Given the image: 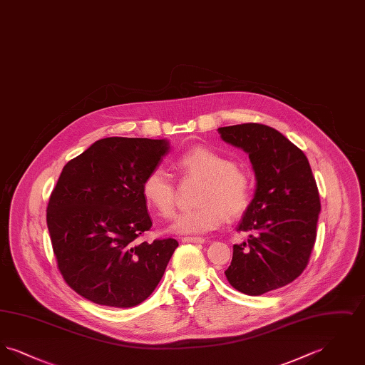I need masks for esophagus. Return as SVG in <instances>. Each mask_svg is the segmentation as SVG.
I'll list each match as a JSON object with an SVG mask.
<instances>
[{"instance_id": "obj_1", "label": "esophagus", "mask_w": 365, "mask_h": 365, "mask_svg": "<svg viewBox=\"0 0 365 365\" xmlns=\"http://www.w3.org/2000/svg\"><path fill=\"white\" fill-rule=\"evenodd\" d=\"M183 242H191V243H204L205 242V238L202 237H185L182 238Z\"/></svg>"}]
</instances>
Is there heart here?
<instances>
[{
  "label": "heart",
  "instance_id": "heart-1",
  "mask_svg": "<svg viewBox=\"0 0 365 365\" xmlns=\"http://www.w3.org/2000/svg\"><path fill=\"white\" fill-rule=\"evenodd\" d=\"M176 168L183 180L200 179L197 208L175 217L170 231L179 235L207 234L223 226L227 216H241L253 200L255 182L247 168L225 153L207 146H195L178 156ZM142 197L149 208L170 217L176 204V185L164 168L150 170L142 182Z\"/></svg>",
  "mask_w": 365,
  "mask_h": 365
}]
</instances>
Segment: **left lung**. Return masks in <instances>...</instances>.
I'll return each instance as SVG.
<instances>
[{
	"label": "left lung",
	"mask_w": 365,
	"mask_h": 365,
	"mask_svg": "<svg viewBox=\"0 0 365 365\" xmlns=\"http://www.w3.org/2000/svg\"><path fill=\"white\" fill-rule=\"evenodd\" d=\"M219 133L249 155L257 179L237 228L249 237L232 246L225 275L243 294H264L292 283L309 262L320 212L317 185L304 152L275 128L243 123Z\"/></svg>",
	"instance_id": "obj_1"
}]
</instances>
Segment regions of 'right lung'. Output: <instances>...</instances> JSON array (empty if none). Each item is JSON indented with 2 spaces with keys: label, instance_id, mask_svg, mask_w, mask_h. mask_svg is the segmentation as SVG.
Listing matches in <instances>:
<instances>
[{
  "label": "right lung",
  "instance_id": "1",
  "mask_svg": "<svg viewBox=\"0 0 365 365\" xmlns=\"http://www.w3.org/2000/svg\"><path fill=\"white\" fill-rule=\"evenodd\" d=\"M168 150L164 139L109 137L64 165L46 223L60 274L88 301L131 308L163 278L178 242L140 241L152 227L142 182Z\"/></svg>",
  "mask_w": 365,
  "mask_h": 365
}]
</instances>
